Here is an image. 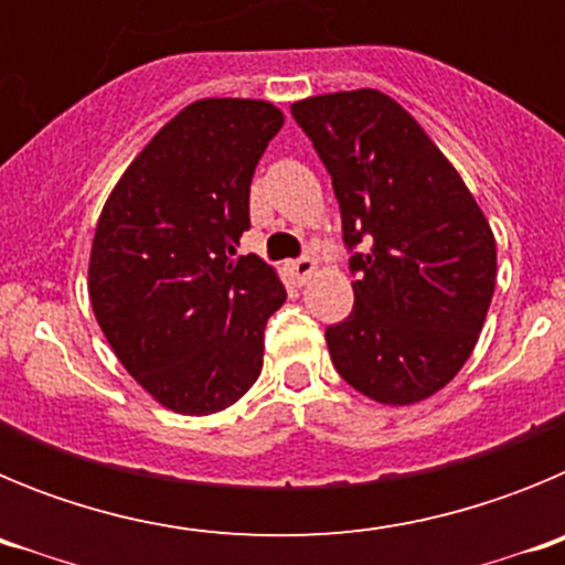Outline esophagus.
<instances>
[{
    "label": "esophagus",
    "instance_id": "1",
    "mask_svg": "<svg viewBox=\"0 0 565 565\" xmlns=\"http://www.w3.org/2000/svg\"><path fill=\"white\" fill-rule=\"evenodd\" d=\"M288 271H291V277L297 279L299 286H306L308 279H311L313 274H317V263H313L311 257L291 259V263H288Z\"/></svg>",
    "mask_w": 565,
    "mask_h": 565
}]
</instances>
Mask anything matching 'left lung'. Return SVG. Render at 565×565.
Masks as SVG:
<instances>
[{
  "mask_svg": "<svg viewBox=\"0 0 565 565\" xmlns=\"http://www.w3.org/2000/svg\"><path fill=\"white\" fill-rule=\"evenodd\" d=\"M331 172L353 254L351 317L326 331L362 396L404 407L438 393L478 342L498 277L495 234L422 124L379 89L291 104Z\"/></svg>",
  "mask_w": 565,
  "mask_h": 565,
  "instance_id": "left-lung-1",
  "label": "left lung"
}]
</instances>
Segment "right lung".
<instances>
[{"label":"right lung","mask_w":565,"mask_h":565,"mask_svg":"<svg viewBox=\"0 0 565 565\" xmlns=\"http://www.w3.org/2000/svg\"><path fill=\"white\" fill-rule=\"evenodd\" d=\"M282 113L201 98L154 132L98 217L89 302L118 362L167 411H226L263 371V331L286 288L237 257L248 192Z\"/></svg>","instance_id":"obj_1"}]
</instances>
